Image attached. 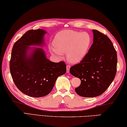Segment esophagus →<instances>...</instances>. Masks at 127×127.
<instances>
[{
    "instance_id": "obj_1",
    "label": "esophagus",
    "mask_w": 127,
    "mask_h": 127,
    "mask_svg": "<svg viewBox=\"0 0 127 127\" xmlns=\"http://www.w3.org/2000/svg\"><path fill=\"white\" fill-rule=\"evenodd\" d=\"M70 68V65H66V73H69Z\"/></svg>"
}]
</instances>
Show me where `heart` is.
<instances>
[{"label":"heart","mask_w":127,"mask_h":127,"mask_svg":"<svg viewBox=\"0 0 127 127\" xmlns=\"http://www.w3.org/2000/svg\"><path fill=\"white\" fill-rule=\"evenodd\" d=\"M91 44L92 37L87 32L66 30L55 36L54 47H50V51L59 59H62L64 53H66L68 61L78 63L86 57Z\"/></svg>","instance_id":"1"}]
</instances>
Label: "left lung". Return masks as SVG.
I'll use <instances>...</instances> for the list:
<instances>
[{
	"mask_svg": "<svg viewBox=\"0 0 127 127\" xmlns=\"http://www.w3.org/2000/svg\"><path fill=\"white\" fill-rule=\"evenodd\" d=\"M93 43L87 55L70 68V73L79 78L81 84L75 89L78 95L92 98L100 95L112 83L117 71V55L107 35L92 30Z\"/></svg>",
	"mask_w": 127,
	"mask_h": 127,
	"instance_id": "obj_1",
	"label": "left lung"
}]
</instances>
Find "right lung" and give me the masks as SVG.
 I'll return each instance as SVG.
<instances>
[{
  "instance_id": "right-lung-1",
  "label": "right lung",
  "mask_w": 127,
  "mask_h": 127,
  "mask_svg": "<svg viewBox=\"0 0 127 127\" xmlns=\"http://www.w3.org/2000/svg\"><path fill=\"white\" fill-rule=\"evenodd\" d=\"M44 30H30L15 43L10 61L11 75L19 91L32 97L48 95L59 76L66 73L63 62L48 59L44 50ZM37 46L38 47H31Z\"/></svg>"
}]
</instances>
